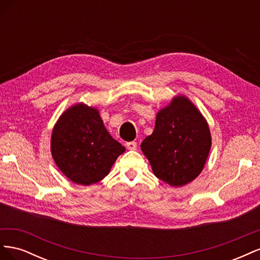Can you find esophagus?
I'll use <instances>...</instances> for the list:
<instances>
[{
  "label": "esophagus",
  "mask_w": 260,
  "mask_h": 260,
  "mask_svg": "<svg viewBox=\"0 0 260 260\" xmlns=\"http://www.w3.org/2000/svg\"><path fill=\"white\" fill-rule=\"evenodd\" d=\"M125 146H127L128 149H136L138 144H137V142H127L125 143Z\"/></svg>",
  "instance_id": "esophagus-1"
}]
</instances>
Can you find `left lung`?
Here are the masks:
<instances>
[{
	"mask_svg": "<svg viewBox=\"0 0 260 260\" xmlns=\"http://www.w3.org/2000/svg\"><path fill=\"white\" fill-rule=\"evenodd\" d=\"M210 146L206 120L190 100L178 96L157 114L155 129L141 149L157 178L182 186L201 174Z\"/></svg>",
	"mask_w": 260,
	"mask_h": 260,
	"instance_id": "left-lung-1",
	"label": "left lung"
}]
</instances>
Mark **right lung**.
Returning <instances> with one entry per match:
<instances>
[{"instance_id":"right-lung-1","label":"right lung","mask_w":260,"mask_h":260,"mask_svg":"<svg viewBox=\"0 0 260 260\" xmlns=\"http://www.w3.org/2000/svg\"><path fill=\"white\" fill-rule=\"evenodd\" d=\"M51 151L68 179L90 185L108 175L125 148L109 135L95 108L78 104L67 109L55 124Z\"/></svg>"}]
</instances>
